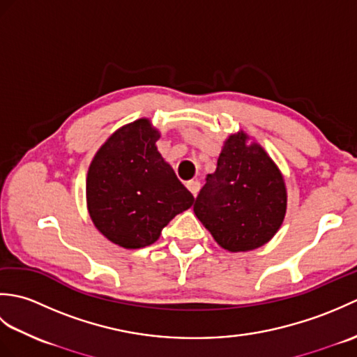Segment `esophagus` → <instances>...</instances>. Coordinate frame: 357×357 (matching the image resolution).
Masks as SVG:
<instances>
[{
    "label": "esophagus",
    "instance_id": "esophagus-1",
    "mask_svg": "<svg viewBox=\"0 0 357 357\" xmlns=\"http://www.w3.org/2000/svg\"><path fill=\"white\" fill-rule=\"evenodd\" d=\"M187 188L192 192V195L196 198V196H198V193H199L201 184L198 183V181H188V183H187Z\"/></svg>",
    "mask_w": 357,
    "mask_h": 357
}]
</instances>
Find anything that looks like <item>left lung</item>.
Returning a JSON list of instances; mask_svg holds the SVG:
<instances>
[{"label":"left lung","mask_w":357,"mask_h":357,"mask_svg":"<svg viewBox=\"0 0 357 357\" xmlns=\"http://www.w3.org/2000/svg\"><path fill=\"white\" fill-rule=\"evenodd\" d=\"M285 208V184L278 167L261 146H245L242 133L225 141L216 172L207 174L193 206L204 227L229 252L268 242L282 224Z\"/></svg>","instance_id":"8db88e82"}]
</instances>
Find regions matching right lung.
Returning a JSON list of instances; mask_svg holds the SVG:
<instances>
[{
    "instance_id": "1",
    "label": "right lung",
    "mask_w": 357,
    "mask_h": 357,
    "mask_svg": "<svg viewBox=\"0 0 357 357\" xmlns=\"http://www.w3.org/2000/svg\"><path fill=\"white\" fill-rule=\"evenodd\" d=\"M158 139L150 121L138 119L113 133L90 164V218L105 238L124 248L153 244L195 201L158 151Z\"/></svg>"
}]
</instances>
